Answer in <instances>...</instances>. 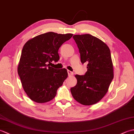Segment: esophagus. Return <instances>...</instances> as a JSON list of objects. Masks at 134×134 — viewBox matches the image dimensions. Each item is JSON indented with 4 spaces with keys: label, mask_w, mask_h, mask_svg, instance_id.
Masks as SVG:
<instances>
[{
    "label": "esophagus",
    "mask_w": 134,
    "mask_h": 134,
    "mask_svg": "<svg viewBox=\"0 0 134 134\" xmlns=\"http://www.w3.org/2000/svg\"><path fill=\"white\" fill-rule=\"evenodd\" d=\"M67 72H68V75H69V76H72L73 75V72L71 71L70 70H67Z\"/></svg>",
    "instance_id": "obj_1"
}]
</instances>
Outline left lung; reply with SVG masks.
I'll return each mask as SVG.
<instances>
[{
    "instance_id": "8db88e82",
    "label": "left lung",
    "mask_w": 134,
    "mask_h": 134,
    "mask_svg": "<svg viewBox=\"0 0 134 134\" xmlns=\"http://www.w3.org/2000/svg\"><path fill=\"white\" fill-rule=\"evenodd\" d=\"M81 61L86 63L84 75H75L76 86L71 88L75 100L82 105H91L99 101L106 94L113 79V67L110 51L101 40L89 34L74 35Z\"/></svg>"
}]
</instances>
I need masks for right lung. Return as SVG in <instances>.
<instances>
[{
	"label": "right lung",
	"instance_id": "right-lung-1",
	"mask_svg": "<svg viewBox=\"0 0 134 134\" xmlns=\"http://www.w3.org/2000/svg\"><path fill=\"white\" fill-rule=\"evenodd\" d=\"M72 34L48 32L28 40L23 47L18 66L22 87L30 99L45 103L55 98L68 73L65 69L50 67L59 59L58 50Z\"/></svg>",
	"mask_w": 134,
	"mask_h": 134
}]
</instances>
